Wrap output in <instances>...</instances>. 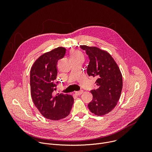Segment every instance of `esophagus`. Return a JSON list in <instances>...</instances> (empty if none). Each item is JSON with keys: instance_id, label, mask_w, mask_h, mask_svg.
Here are the masks:
<instances>
[{"instance_id": "34e87169", "label": "esophagus", "mask_w": 152, "mask_h": 152, "mask_svg": "<svg viewBox=\"0 0 152 152\" xmlns=\"http://www.w3.org/2000/svg\"><path fill=\"white\" fill-rule=\"evenodd\" d=\"M83 93V90H80V91H76V92H75V94H76V95H77V96H80V95H81Z\"/></svg>"}]
</instances>
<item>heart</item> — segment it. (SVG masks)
Listing matches in <instances>:
<instances>
[{"label": "heart", "instance_id": "b5f03b06", "mask_svg": "<svg viewBox=\"0 0 152 152\" xmlns=\"http://www.w3.org/2000/svg\"><path fill=\"white\" fill-rule=\"evenodd\" d=\"M83 58V54L78 50L73 49L70 51V58Z\"/></svg>", "mask_w": 152, "mask_h": 152}]
</instances>
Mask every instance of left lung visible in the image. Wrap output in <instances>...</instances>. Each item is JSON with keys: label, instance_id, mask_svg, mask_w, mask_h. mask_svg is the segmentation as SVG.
<instances>
[{"label": "left lung", "instance_id": "1", "mask_svg": "<svg viewBox=\"0 0 152 152\" xmlns=\"http://www.w3.org/2000/svg\"><path fill=\"white\" fill-rule=\"evenodd\" d=\"M86 51L90 62L86 72L89 76L97 77L98 88L93 90V100L88 104L90 111L96 115L111 112L120 99L123 79L121 72L111 55L96 47L80 45Z\"/></svg>", "mask_w": 152, "mask_h": 152}]
</instances>
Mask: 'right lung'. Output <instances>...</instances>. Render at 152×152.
I'll list each match as a JSON object with an SVG mask.
<instances>
[{
    "label": "right lung",
    "mask_w": 152,
    "mask_h": 152,
    "mask_svg": "<svg viewBox=\"0 0 152 152\" xmlns=\"http://www.w3.org/2000/svg\"><path fill=\"white\" fill-rule=\"evenodd\" d=\"M66 49L59 47L42 54L34 63L30 73L32 99L39 113L48 119L59 120L68 116L74 99L62 93L53 96L58 82V61L64 58Z\"/></svg>",
    "instance_id": "1"
}]
</instances>
